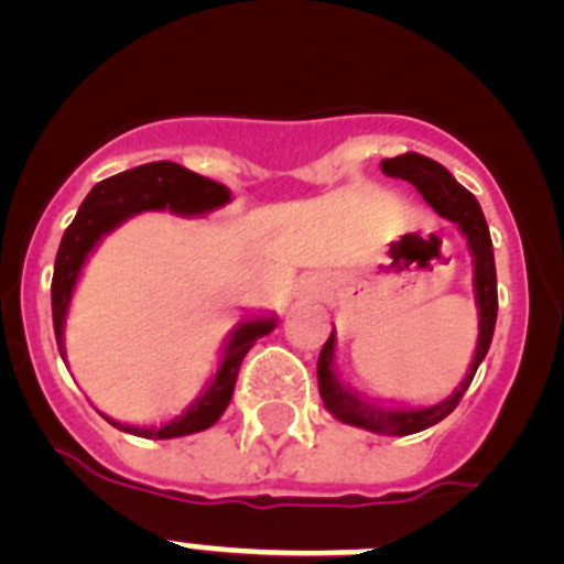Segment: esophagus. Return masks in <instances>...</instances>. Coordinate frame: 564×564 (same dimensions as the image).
<instances>
[{"label": "esophagus", "mask_w": 564, "mask_h": 564, "mask_svg": "<svg viewBox=\"0 0 564 564\" xmlns=\"http://www.w3.org/2000/svg\"><path fill=\"white\" fill-rule=\"evenodd\" d=\"M323 293H326V282H323L321 276H306V280L301 282V295H304V299H321Z\"/></svg>", "instance_id": "obj_1"}]
</instances>
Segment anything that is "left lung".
<instances>
[{
    "label": "left lung",
    "mask_w": 564,
    "mask_h": 564,
    "mask_svg": "<svg viewBox=\"0 0 564 564\" xmlns=\"http://www.w3.org/2000/svg\"><path fill=\"white\" fill-rule=\"evenodd\" d=\"M381 170L387 172L389 177H400V181H409L411 186H416L422 199H425L438 216H444V219H449L453 225H458L460 232H464L474 265L471 284L479 317L477 350H474L469 372H466V378L460 381V387L455 389L449 398H444L442 403L381 405L372 403V400H365L359 392H354V389L345 387V383L339 381L337 367H334L337 334L332 332V337H328L326 345L321 348V356H317V389H321L323 405L328 409V414H334L339 422H345V425L365 427V431L383 433V436H411V433L433 427L436 422H442L444 416L453 414L455 405L460 403V398H464L466 389H469L474 372H477L485 354H488L496 328V310H499L494 243H490V232L488 225H485V216L477 197H474L469 188H464L455 181L453 172H449L447 166L427 159V155L403 153L398 155V159L381 161Z\"/></svg>",
    "instance_id": "left-lung-1"
}]
</instances>
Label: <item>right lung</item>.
<instances>
[{"label": "right lung", "instance_id": "obj_1", "mask_svg": "<svg viewBox=\"0 0 564 564\" xmlns=\"http://www.w3.org/2000/svg\"><path fill=\"white\" fill-rule=\"evenodd\" d=\"M230 203V188L221 183L210 181V177L197 175V172L186 170L172 161H153V164L133 166V170L120 172L115 177L95 183L93 192L87 194L85 203L79 205V214L70 221L65 230L63 241H59L57 260H54V280H52V317H54V334H57L59 354L65 359V317H68L70 299H74L76 282H79L82 269H85L87 258L93 249L98 247L100 238L109 236L115 227L131 216L142 214V210H172L181 216H199L208 210L221 208ZM276 317H247L238 323L227 337L225 350H221V361L216 367V376L210 378L208 387L203 389L197 400L164 425H122V422L109 420V425L120 427V431L131 433V436L142 438H177L192 436V433L208 431L210 425L219 422L225 409L232 400V389H236L238 370H241L243 356L249 354L260 337L274 332Z\"/></svg>", "mask_w": 564, "mask_h": 564}]
</instances>
